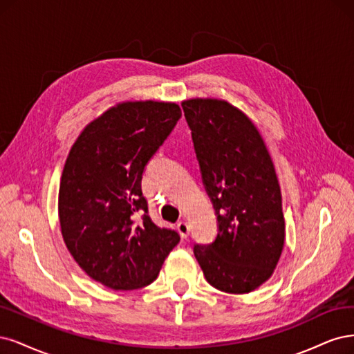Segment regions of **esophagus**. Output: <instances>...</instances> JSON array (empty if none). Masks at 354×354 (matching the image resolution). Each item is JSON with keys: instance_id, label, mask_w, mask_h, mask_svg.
Returning <instances> with one entry per match:
<instances>
[{"instance_id": "34e87169", "label": "esophagus", "mask_w": 354, "mask_h": 354, "mask_svg": "<svg viewBox=\"0 0 354 354\" xmlns=\"http://www.w3.org/2000/svg\"><path fill=\"white\" fill-rule=\"evenodd\" d=\"M176 230H178V232L180 234L182 238H188V235H189V226H188L187 222H184V221L178 222Z\"/></svg>"}]
</instances>
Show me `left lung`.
I'll list each match as a JSON object with an SVG mask.
<instances>
[{
    "label": "left lung",
    "mask_w": 354,
    "mask_h": 354,
    "mask_svg": "<svg viewBox=\"0 0 354 354\" xmlns=\"http://www.w3.org/2000/svg\"><path fill=\"white\" fill-rule=\"evenodd\" d=\"M182 109L218 218L214 241L194 245V256L214 288L250 292L270 278L283 247L275 167L254 123L227 101L192 98Z\"/></svg>",
    "instance_id": "8db88e82"
}]
</instances>
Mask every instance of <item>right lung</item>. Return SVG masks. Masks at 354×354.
Returning a JSON list of instances; mask_svg holds the SVG:
<instances>
[{
  "label": "right lung",
  "mask_w": 354,
  "mask_h": 354,
  "mask_svg": "<svg viewBox=\"0 0 354 354\" xmlns=\"http://www.w3.org/2000/svg\"><path fill=\"white\" fill-rule=\"evenodd\" d=\"M180 116L175 102H122L86 124L67 156L63 239L86 275L111 290L151 283L180 239L151 221L141 189L147 163Z\"/></svg>",
  "instance_id": "obj_1"
}]
</instances>
